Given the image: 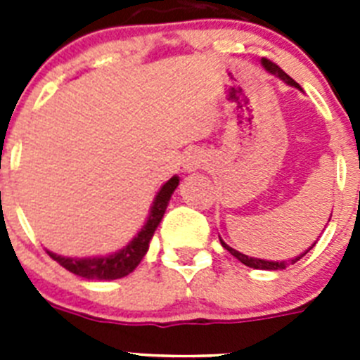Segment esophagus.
I'll list each match as a JSON object with an SVG mask.
<instances>
[{"instance_id":"1","label":"esophagus","mask_w":360,"mask_h":360,"mask_svg":"<svg viewBox=\"0 0 360 360\" xmlns=\"http://www.w3.org/2000/svg\"><path fill=\"white\" fill-rule=\"evenodd\" d=\"M196 167H198V162H196V160H187V169L193 171V169H196Z\"/></svg>"}]
</instances>
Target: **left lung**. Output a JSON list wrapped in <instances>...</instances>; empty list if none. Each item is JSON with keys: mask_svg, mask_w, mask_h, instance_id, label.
Wrapping results in <instances>:
<instances>
[{"mask_svg": "<svg viewBox=\"0 0 360 360\" xmlns=\"http://www.w3.org/2000/svg\"><path fill=\"white\" fill-rule=\"evenodd\" d=\"M262 63H263V66H265V68L269 70L270 73H276V75H278V77H281L283 81L287 82V84L299 88L297 82H295L294 79L290 77V75H287V73L283 72V70L279 68V66L276 65V63H272V61H270V59H265V57H263ZM219 241H221V245H224V249H227L229 252L232 254V256L236 257V259H240V262L243 263V265L250 266V269H257V270H281V269H285V265H287V262H265V259H257V257L245 256V254L238 252V250H234V249H232V247H229V245L225 243L224 240H219ZM314 245H316V243H314ZM314 245H311L310 249H314ZM310 249H308V250H310ZM308 250H307V252H308ZM307 252H304V254H307ZM304 254H301V256L294 257V259H292V263L299 262V259H301V257H303Z\"/></svg>", "mask_w": 360, "mask_h": 360, "instance_id": "8db88e82", "label": "left lung"}]
</instances>
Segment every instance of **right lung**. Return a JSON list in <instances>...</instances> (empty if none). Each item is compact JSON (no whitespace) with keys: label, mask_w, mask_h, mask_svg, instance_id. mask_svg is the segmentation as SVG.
Listing matches in <instances>:
<instances>
[{"label":"right lung","mask_w":360,"mask_h":360,"mask_svg":"<svg viewBox=\"0 0 360 360\" xmlns=\"http://www.w3.org/2000/svg\"><path fill=\"white\" fill-rule=\"evenodd\" d=\"M178 182H180L178 176H173L169 182H165L162 186L157 198L153 202L151 212H149L146 225L133 238L131 243L126 245L119 252L104 257H84V259L57 256V254L49 252L50 257L56 259L61 266H65L66 270L73 272L75 276H81V278L86 279H119L128 276L129 272L136 269V265L142 262V257L148 252L149 241H151L153 234H155V229L160 224L165 207H167V203H169V198L173 195V191L176 189Z\"/></svg>","instance_id":"add662e5"}]
</instances>
